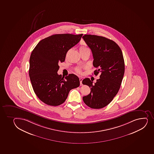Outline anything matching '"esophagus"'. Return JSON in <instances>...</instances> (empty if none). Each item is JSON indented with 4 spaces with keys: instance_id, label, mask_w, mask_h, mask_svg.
<instances>
[{
    "instance_id": "esophagus-1",
    "label": "esophagus",
    "mask_w": 154,
    "mask_h": 154,
    "mask_svg": "<svg viewBox=\"0 0 154 154\" xmlns=\"http://www.w3.org/2000/svg\"><path fill=\"white\" fill-rule=\"evenodd\" d=\"M79 80H80V85L82 86L83 85L82 83V78H79Z\"/></svg>"
}]
</instances>
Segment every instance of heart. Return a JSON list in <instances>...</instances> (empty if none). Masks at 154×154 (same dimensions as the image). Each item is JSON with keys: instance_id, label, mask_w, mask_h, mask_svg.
<instances>
[{"instance_id": "1", "label": "heart", "mask_w": 154, "mask_h": 154, "mask_svg": "<svg viewBox=\"0 0 154 154\" xmlns=\"http://www.w3.org/2000/svg\"><path fill=\"white\" fill-rule=\"evenodd\" d=\"M87 49V48H84V47H80V48L79 50L80 51H82V50H83V49ZM77 71L78 72V73H80L81 71H80V70L79 69H77Z\"/></svg>"}]
</instances>
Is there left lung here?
<instances>
[{
	"instance_id": "obj_1",
	"label": "left lung",
	"mask_w": 154,
	"mask_h": 154,
	"mask_svg": "<svg viewBox=\"0 0 154 154\" xmlns=\"http://www.w3.org/2000/svg\"><path fill=\"white\" fill-rule=\"evenodd\" d=\"M82 38L92 51L93 65L97 68L94 74H100L94 84L89 78L83 79V84L91 91L83 100L90 108L102 109L112 102L120 88L125 71L123 54L116 42L104 37L86 34Z\"/></svg>"
}]
</instances>
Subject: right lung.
<instances>
[{"label":"right lung","mask_w":154,"mask_h":154,"mask_svg":"<svg viewBox=\"0 0 154 154\" xmlns=\"http://www.w3.org/2000/svg\"><path fill=\"white\" fill-rule=\"evenodd\" d=\"M82 35H52L41 40L32 51L29 77L36 95L46 105H61L69 91L79 86V79L75 75L71 74L64 78L57 72L59 63L65 61L68 51L79 42Z\"/></svg>","instance_id":"1"}]
</instances>
